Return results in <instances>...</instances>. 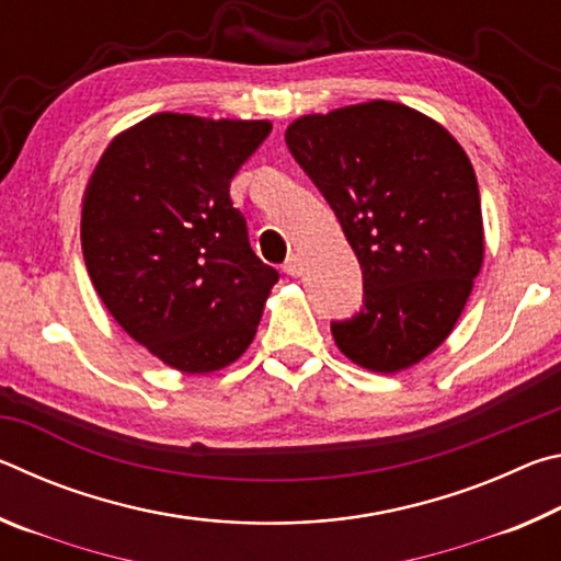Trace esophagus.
Listing matches in <instances>:
<instances>
[{
  "instance_id": "34e87169",
  "label": "esophagus",
  "mask_w": 561,
  "mask_h": 561,
  "mask_svg": "<svg viewBox=\"0 0 561 561\" xmlns=\"http://www.w3.org/2000/svg\"><path fill=\"white\" fill-rule=\"evenodd\" d=\"M282 270H284V274H289V277H299V274L304 272V262L299 254H289L287 262L282 264Z\"/></svg>"
}]
</instances>
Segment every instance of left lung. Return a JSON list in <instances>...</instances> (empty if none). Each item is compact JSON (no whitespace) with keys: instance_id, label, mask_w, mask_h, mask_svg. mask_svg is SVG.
<instances>
[{"instance_id":"obj_1","label":"left lung","mask_w":561,"mask_h":561,"mask_svg":"<svg viewBox=\"0 0 561 561\" xmlns=\"http://www.w3.org/2000/svg\"><path fill=\"white\" fill-rule=\"evenodd\" d=\"M284 140L364 274V307L331 321L341 354L378 374L417 364L448 339L485 254L468 156L440 123L393 101L301 116Z\"/></svg>"}]
</instances>
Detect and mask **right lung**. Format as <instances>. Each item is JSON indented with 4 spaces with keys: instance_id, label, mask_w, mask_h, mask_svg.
Listing matches in <instances>:
<instances>
[{
    "instance_id": "1",
    "label": "right lung",
    "mask_w": 561,
    "mask_h": 561,
    "mask_svg": "<svg viewBox=\"0 0 561 561\" xmlns=\"http://www.w3.org/2000/svg\"><path fill=\"white\" fill-rule=\"evenodd\" d=\"M270 130V121L156 113L113 138L83 195L81 247L101 301L183 374L240 358L279 279L230 201Z\"/></svg>"
}]
</instances>
